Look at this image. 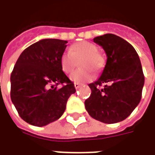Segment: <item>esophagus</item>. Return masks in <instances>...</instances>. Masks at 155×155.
<instances>
[{"label":"esophagus","instance_id":"1","mask_svg":"<svg viewBox=\"0 0 155 155\" xmlns=\"http://www.w3.org/2000/svg\"><path fill=\"white\" fill-rule=\"evenodd\" d=\"M80 86H81V84H78V83H74V88H75V89H78Z\"/></svg>","mask_w":155,"mask_h":155}]
</instances>
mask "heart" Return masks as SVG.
I'll use <instances>...</instances> for the list:
<instances>
[{"label":"heart","mask_w":155,"mask_h":155,"mask_svg":"<svg viewBox=\"0 0 155 155\" xmlns=\"http://www.w3.org/2000/svg\"><path fill=\"white\" fill-rule=\"evenodd\" d=\"M81 69L74 71L71 80L75 83H84L93 79V72H100L104 65L103 56L98 52V47L88 41H81L72 45L70 51H65L60 57V65L64 74H69L74 71L76 61Z\"/></svg>","instance_id":"obj_1"}]
</instances>
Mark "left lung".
<instances>
[{
    "mask_svg": "<svg viewBox=\"0 0 155 155\" xmlns=\"http://www.w3.org/2000/svg\"><path fill=\"white\" fill-rule=\"evenodd\" d=\"M107 55L101 77L89 84L91 94L85 109L94 120L114 124L125 120L140 103L144 84L142 65L131 45L114 34L94 38ZM108 84L103 89L98 88Z\"/></svg>",
    "mask_w": 155,
    "mask_h": 155,
    "instance_id": "8db88e82",
    "label": "left lung"
}]
</instances>
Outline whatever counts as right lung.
Returning a JSON list of instances; mask_svg holds the SVG:
<instances>
[{
	"instance_id": "right-lung-1",
	"label": "right lung",
	"mask_w": 155,
	"mask_h": 155,
	"mask_svg": "<svg viewBox=\"0 0 155 155\" xmlns=\"http://www.w3.org/2000/svg\"><path fill=\"white\" fill-rule=\"evenodd\" d=\"M66 41L44 39L25 49L11 74V99L22 120L45 126L64 114L74 83L61 71ZM62 84L59 89L57 85Z\"/></svg>"
}]
</instances>
